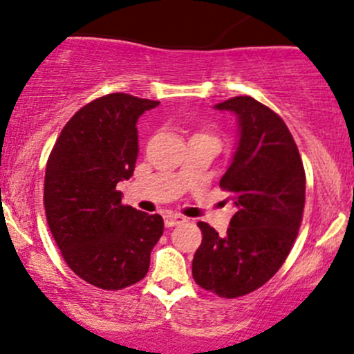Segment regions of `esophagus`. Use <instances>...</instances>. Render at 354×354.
Returning <instances> with one entry per match:
<instances>
[{"label": "esophagus", "mask_w": 354, "mask_h": 354, "mask_svg": "<svg viewBox=\"0 0 354 354\" xmlns=\"http://www.w3.org/2000/svg\"><path fill=\"white\" fill-rule=\"evenodd\" d=\"M162 218H165L166 227H174V225H180V224H183V222H187V218H185L183 215H178V214H165L162 215Z\"/></svg>", "instance_id": "34e87169"}]
</instances>
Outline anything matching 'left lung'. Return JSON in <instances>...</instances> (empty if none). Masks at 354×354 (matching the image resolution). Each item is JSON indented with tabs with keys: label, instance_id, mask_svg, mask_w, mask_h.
I'll use <instances>...</instances> for the list:
<instances>
[{
	"label": "left lung",
	"instance_id": "1",
	"mask_svg": "<svg viewBox=\"0 0 354 354\" xmlns=\"http://www.w3.org/2000/svg\"><path fill=\"white\" fill-rule=\"evenodd\" d=\"M215 110L232 111L237 139L221 178L236 214L225 236L198 222L203 239L192 273L202 288L236 299L265 285L295 243L305 205V173L285 122L251 96H234Z\"/></svg>",
	"mask_w": 354,
	"mask_h": 354
}]
</instances>
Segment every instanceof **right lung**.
<instances>
[{
  "label": "right lung",
  "instance_id": "1",
  "mask_svg": "<svg viewBox=\"0 0 354 354\" xmlns=\"http://www.w3.org/2000/svg\"><path fill=\"white\" fill-rule=\"evenodd\" d=\"M159 102L125 93L96 98L62 129L46 169L47 222L66 263L88 283L120 290L146 277L165 230L161 215L122 205L133 174L137 120Z\"/></svg>",
  "mask_w": 354,
  "mask_h": 354
}]
</instances>
